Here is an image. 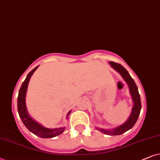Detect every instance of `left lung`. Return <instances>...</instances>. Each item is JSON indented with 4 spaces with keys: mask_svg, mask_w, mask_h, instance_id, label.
Masks as SVG:
<instances>
[{
    "mask_svg": "<svg viewBox=\"0 0 160 160\" xmlns=\"http://www.w3.org/2000/svg\"><path fill=\"white\" fill-rule=\"evenodd\" d=\"M110 64L111 65V67L116 70V72H118L119 74L122 76L123 80L126 81V82L128 85L129 88V92L132 97V101H133V108L132 110L130 116L129 117L128 120L123 124L120 125L118 127L112 129H101V128H97L98 130L101 132L102 133L108 135H119L121 134L126 132L127 131L129 130L133 127L134 125L135 124L136 121H137L138 117H139L140 110H141V101H140V97L138 92V88L137 86H136L135 81L130 74H129V72H127V70L125 69L123 66H121L119 63L112 62V61H110Z\"/></svg>",
    "mask_w": 160,
    "mask_h": 160,
    "instance_id": "8db88e82",
    "label": "left lung"
}]
</instances>
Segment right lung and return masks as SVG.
Returning a JSON list of instances; mask_svg holds the SVG:
<instances>
[{"instance_id": "obj_1", "label": "right lung", "mask_w": 160, "mask_h": 160, "mask_svg": "<svg viewBox=\"0 0 160 160\" xmlns=\"http://www.w3.org/2000/svg\"><path fill=\"white\" fill-rule=\"evenodd\" d=\"M38 67H39V66H37V67H35L32 71L29 72L28 74L26 77V78H25V80H24V82H22L20 91H19L18 97V113L19 116L20 117L21 120L22 121V123L25 124V126L27 127V129H28L30 132L33 133L34 135L42 138H54L62 133L65 130V127H61V128L56 129L46 128V127L42 126L41 124H39V123H37V121H34L33 118H31L28 115V112L27 111L26 104H25V96H26L28 86V82L30 79H31V77L32 76V74H33V72L37 70ZM70 112L71 111L68 112L67 118L68 115H69Z\"/></svg>"}]
</instances>
